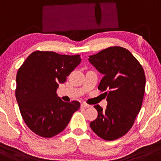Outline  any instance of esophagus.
Returning <instances> with one entry per match:
<instances>
[{"instance_id":"34e87169","label":"esophagus","mask_w":161,"mask_h":161,"mask_svg":"<svg viewBox=\"0 0 161 161\" xmlns=\"http://www.w3.org/2000/svg\"><path fill=\"white\" fill-rule=\"evenodd\" d=\"M80 106H81V108H87V107H90V105L83 103L80 104Z\"/></svg>"}]
</instances>
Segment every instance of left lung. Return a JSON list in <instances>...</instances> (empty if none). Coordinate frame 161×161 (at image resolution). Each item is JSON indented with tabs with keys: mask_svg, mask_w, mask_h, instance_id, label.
<instances>
[{
	"mask_svg": "<svg viewBox=\"0 0 161 161\" xmlns=\"http://www.w3.org/2000/svg\"><path fill=\"white\" fill-rule=\"evenodd\" d=\"M88 60L104 75L98 89L108 90L104 93L106 109L94 106L98 115L90 126L101 138L115 140L131 129L142 108L146 83L144 69L129 50L120 46L109 47Z\"/></svg>",
	"mask_w": 161,
	"mask_h": 161,
	"instance_id": "obj_1",
	"label": "left lung"
}]
</instances>
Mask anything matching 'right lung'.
Returning <instances> with one entry per match:
<instances>
[{
	"label": "right lung",
	"mask_w": 161,
	"mask_h": 161,
	"mask_svg": "<svg viewBox=\"0 0 161 161\" xmlns=\"http://www.w3.org/2000/svg\"><path fill=\"white\" fill-rule=\"evenodd\" d=\"M80 61V55L36 51L19 68L16 99L23 121L35 134L43 138L59 134L79 109L78 101L64 102L56 91Z\"/></svg>",
	"instance_id": "add662e5"
}]
</instances>
